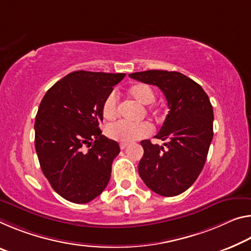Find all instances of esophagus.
Masks as SVG:
<instances>
[{
  "label": "esophagus",
  "instance_id": "obj_1",
  "mask_svg": "<svg viewBox=\"0 0 251 251\" xmlns=\"http://www.w3.org/2000/svg\"><path fill=\"white\" fill-rule=\"evenodd\" d=\"M127 146H128V144H127V143H121V144H119V147H121V150H125Z\"/></svg>",
  "mask_w": 251,
  "mask_h": 251
}]
</instances>
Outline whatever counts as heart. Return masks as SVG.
<instances>
[{"mask_svg":"<svg viewBox=\"0 0 251 251\" xmlns=\"http://www.w3.org/2000/svg\"><path fill=\"white\" fill-rule=\"evenodd\" d=\"M127 95L137 101L141 105L152 104L155 99V91L150 85L144 82H137L129 86L127 88ZM150 111H154L153 108H150ZM102 117L107 121H114L119 114V106L116 96L114 94H109L101 105ZM152 132V127L149 123H140V124H129L127 122H117L111 124L106 128L107 136L111 140L129 143L136 140H140L150 135Z\"/></svg>","mask_w":251,"mask_h":251,"instance_id":"obj_1","label":"heart"}]
</instances>
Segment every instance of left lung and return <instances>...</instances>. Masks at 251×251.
<instances>
[{
	"mask_svg": "<svg viewBox=\"0 0 251 251\" xmlns=\"http://www.w3.org/2000/svg\"><path fill=\"white\" fill-rule=\"evenodd\" d=\"M130 78L157 86L168 100L169 114L155 137L167 147L141 142L144 155L138 174L147 188L163 197L178 196L201 173L213 137V108L208 95L192 79L177 71L147 70Z\"/></svg>",
	"mask_w": 251,
	"mask_h": 251,
	"instance_id": "left-lung-1",
	"label": "left lung"
}]
</instances>
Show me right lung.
Returning <instances> with one entry per match:
<instances>
[{
    "label": "right lung",
    "mask_w": 251,
    "mask_h": 251,
    "mask_svg": "<svg viewBox=\"0 0 251 251\" xmlns=\"http://www.w3.org/2000/svg\"><path fill=\"white\" fill-rule=\"evenodd\" d=\"M125 74L74 71L47 91L35 116V151L59 196L87 203L108 184L117 142L99 128L101 105Z\"/></svg>",
    "instance_id": "obj_1"
}]
</instances>
